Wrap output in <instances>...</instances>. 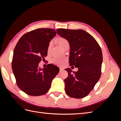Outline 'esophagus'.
I'll return each mask as SVG.
<instances>
[{
	"label": "esophagus",
	"mask_w": 121,
	"mask_h": 121,
	"mask_svg": "<svg viewBox=\"0 0 121 121\" xmlns=\"http://www.w3.org/2000/svg\"><path fill=\"white\" fill-rule=\"evenodd\" d=\"M64 69L63 68H62V67H60V72H61L62 71H63Z\"/></svg>",
	"instance_id": "esophagus-1"
}]
</instances>
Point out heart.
I'll return each mask as SVG.
<instances>
[{"mask_svg":"<svg viewBox=\"0 0 121 121\" xmlns=\"http://www.w3.org/2000/svg\"><path fill=\"white\" fill-rule=\"evenodd\" d=\"M57 42L58 44V45H59L61 48H63V47L66 45L69 44L68 41H67V39H65L63 37H60L57 38ZM50 46V44L49 45V47ZM52 63L55 64H56L57 65H61L64 63V60H61L60 59H57V58H54V59L52 60Z\"/></svg>","mask_w":121,"mask_h":121,"instance_id":"1","label":"heart"}]
</instances>
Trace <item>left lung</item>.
<instances>
[{
  "instance_id": "obj_1",
  "label": "left lung",
  "mask_w": 121,
  "mask_h": 121,
  "mask_svg": "<svg viewBox=\"0 0 121 121\" xmlns=\"http://www.w3.org/2000/svg\"><path fill=\"white\" fill-rule=\"evenodd\" d=\"M57 34L66 39L70 46L69 65L78 68L72 73L65 69L68 77L64 80L65 92L73 98H82L89 94L101 74L102 54L93 36L83 30L57 29Z\"/></svg>"
}]
</instances>
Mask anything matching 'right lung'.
Listing matches in <instances>:
<instances>
[{
  "mask_svg": "<svg viewBox=\"0 0 121 121\" xmlns=\"http://www.w3.org/2000/svg\"><path fill=\"white\" fill-rule=\"evenodd\" d=\"M56 34L54 29L40 28L22 36L14 48L12 67L17 86L31 96H40L50 89L59 68L52 64L41 69V60L47 55L49 42Z\"/></svg>",
  "mask_w": 121,
  "mask_h": 121,
  "instance_id": "obj_1",
  "label": "right lung"
}]
</instances>
